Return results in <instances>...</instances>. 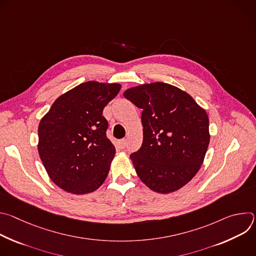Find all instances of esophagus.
Instances as JSON below:
<instances>
[{
	"mask_svg": "<svg viewBox=\"0 0 256 256\" xmlns=\"http://www.w3.org/2000/svg\"><path fill=\"white\" fill-rule=\"evenodd\" d=\"M126 144H128L126 140H120L118 142V147H120V149H124V148L126 147Z\"/></svg>",
	"mask_w": 256,
	"mask_h": 256,
	"instance_id": "34e87169",
	"label": "esophagus"
}]
</instances>
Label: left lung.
<instances>
[{
    "label": "left lung",
    "mask_w": 256,
    "mask_h": 256,
    "mask_svg": "<svg viewBox=\"0 0 256 256\" xmlns=\"http://www.w3.org/2000/svg\"><path fill=\"white\" fill-rule=\"evenodd\" d=\"M124 96L142 109V144L130 156L140 179L159 194L184 186L208 147L204 109L186 92L162 82L130 88Z\"/></svg>",
    "instance_id": "left-lung-1"
}]
</instances>
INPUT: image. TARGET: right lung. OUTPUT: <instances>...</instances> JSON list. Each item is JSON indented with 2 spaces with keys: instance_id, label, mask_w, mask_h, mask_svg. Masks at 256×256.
Masks as SVG:
<instances>
[{
  "instance_id": "1",
  "label": "right lung",
  "mask_w": 256,
  "mask_h": 256,
  "mask_svg": "<svg viewBox=\"0 0 256 256\" xmlns=\"http://www.w3.org/2000/svg\"><path fill=\"white\" fill-rule=\"evenodd\" d=\"M122 85L89 81L60 95L38 126V153L54 184L85 194L107 177L116 148L106 136L103 108Z\"/></svg>"
}]
</instances>
